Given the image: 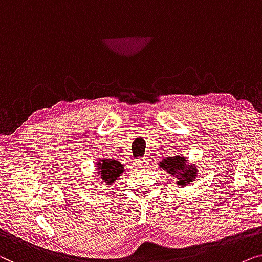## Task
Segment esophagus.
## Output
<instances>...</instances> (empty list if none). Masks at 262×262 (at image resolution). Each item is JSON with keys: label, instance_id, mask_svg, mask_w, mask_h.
<instances>
[{"label": "esophagus", "instance_id": "esophagus-1", "mask_svg": "<svg viewBox=\"0 0 262 262\" xmlns=\"http://www.w3.org/2000/svg\"><path fill=\"white\" fill-rule=\"evenodd\" d=\"M147 164H148V160L146 158H138L134 160V165L138 167H146Z\"/></svg>", "mask_w": 262, "mask_h": 262}]
</instances>
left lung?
Listing matches in <instances>:
<instances>
[{"mask_svg":"<svg viewBox=\"0 0 262 262\" xmlns=\"http://www.w3.org/2000/svg\"><path fill=\"white\" fill-rule=\"evenodd\" d=\"M160 169L165 170L170 176L177 177L176 183L180 187L186 186L193 182L196 177L198 169L195 165H188L186 162V157L181 156H173V157H166L160 160L159 163Z\"/></svg>","mask_w":262,"mask_h":262,"instance_id":"8db88e82","label":"left lung"}]
</instances>
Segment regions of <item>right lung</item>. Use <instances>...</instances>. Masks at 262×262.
I'll return each mask as SVG.
<instances>
[{
  "instance_id": "1",
  "label": "right lung",
  "mask_w": 262,
  "mask_h": 262,
  "mask_svg": "<svg viewBox=\"0 0 262 262\" xmlns=\"http://www.w3.org/2000/svg\"><path fill=\"white\" fill-rule=\"evenodd\" d=\"M97 169L99 170V176L104 183L113 186L118 176L123 172V165L114 159H103L97 162Z\"/></svg>"
}]
</instances>
